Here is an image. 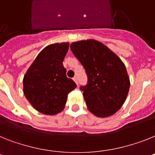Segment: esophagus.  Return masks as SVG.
Listing matches in <instances>:
<instances>
[{"instance_id": "34e87169", "label": "esophagus", "mask_w": 155, "mask_h": 155, "mask_svg": "<svg viewBox=\"0 0 155 155\" xmlns=\"http://www.w3.org/2000/svg\"><path fill=\"white\" fill-rule=\"evenodd\" d=\"M73 80L75 81V83L76 84H78V77L77 76H74L73 77Z\"/></svg>"}]
</instances>
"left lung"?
<instances>
[{
	"mask_svg": "<svg viewBox=\"0 0 155 155\" xmlns=\"http://www.w3.org/2000/svg\"><path fill=\"white\" fill-rule=\"evenodd\" d=\"M70 48L87 75V84L80 87V90L89 111L98 117L115 114L125 102L130 87L124 63L96 40L72 42Z\"/></svg>",
	"mask_w": 155,
	"mask_h": 155,
	"instance_id": "left-lung-1",
	"label": "left lung"
}]
</instances>
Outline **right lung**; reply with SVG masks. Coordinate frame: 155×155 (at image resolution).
I'll list each match as a JSON object with an SVG mask.
<instances>
[{
    "instance_id": "add662e5",
    "label": "right lung",
    "mask_w": 155,
    "mask_h": 155,
    "mask_svg": "<svg viewBox=\"0 0 155 155\" xmlns=\"http://www.w3.org/2000/svg\"><path fill=\"white\" fill-rule=\"evenodd\" d=\"M68 42L47 45L36 57L23 77V93L31 106L45 115H55L65 106L68 94L76 87L67 77L63 61Z\"/></svg>"
}]
</instances>
